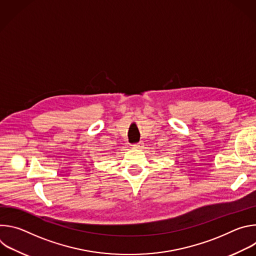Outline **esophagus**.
<instances>
[{
	"label": "esophagus",
	"instance_id": "esophagus-1",
	"mask_svg": "<svg viewBox=\"0 0 256 256\" xmlns=\"http://www.w3.org/2000/svg\"><path fill=\"white\" fill-rule=\"evenodd\" d=\"M142 142H138V144H132V148H134V149H140V147H142Z\"/></svg>",
	"mask_w": 256,
	"mask_h": 256
}]
</instances>
